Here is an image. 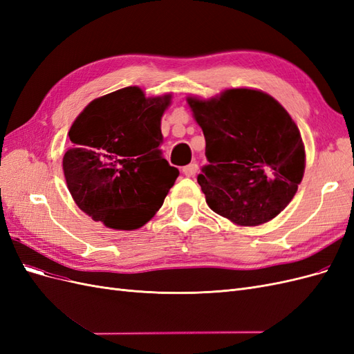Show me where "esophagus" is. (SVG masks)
I'll return each instance as SVG.
<instances>
[{"mask_svg": "<svg viewBox=\"0 0 354 354\" xmlns=\"http://www.w3.org/2000/svg\"><path fill=\"white\" fill-rule=\"evenodd\" d=\"M183 174L186 176V177H192V176H195L196 173H198V165L196 164H189V165H186V167H183Z\"/></svg>", "mask_w": 354, "mask_h": 354, "instance_id": "esophagus-1", "label": "esophagus"}]
</instances>
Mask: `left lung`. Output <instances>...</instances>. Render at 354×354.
I'll return each instance as SVG.
<instances>
[{"label": "left lung", "instance_id": "8db88e82", "mask_svg": "<svg viewBox=\"0 0 354 354\" xmlns=\"http://www.w3.org/2000/svg\"><path fill=\"white\" fill-rule=\"evenodd\" d=\"M187 103L205 137L208 164L198 183L208 207L239 226L274 218L304 174V145L292 118L272 95L250 88Z\"/></svg>", "mask_w": 354, "mask_h": 354}]
</instances>
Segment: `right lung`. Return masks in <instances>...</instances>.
<instances>
[{"mask_svg": "<svg viewBox=\"0 0 354 354\" xmlns=\"http://www.w3.org/2000/svg\"><path fill=\"white\" fill-rule=\"evenodd\" d=\"M169 100L127 87L93 100L72 124L63 171L75 203L93 220L133 230L162 207L180 174L159 149Z\"/></svg>", "mask_w": 354, "mask_h": 354, "instance_id": "1", "label": "right lung"}]
</instances>
